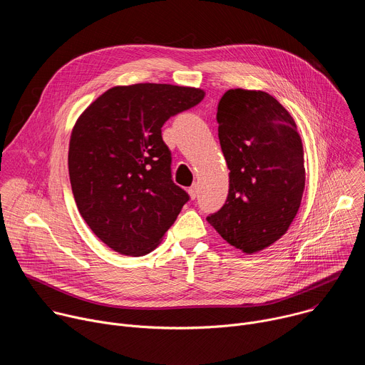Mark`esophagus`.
<instances>
[{
    "instance_id": "esophagus-1",
    "label": "esophagus",
    "mask_w": 365,
    "mask_h": 365,
    "mask_svg": "<svg viewBox=\"0 0 365 365\" xmlns=\"http://www.w3.org/2000/svg\"><path fill=\"white\" fill-rule=\"evenodd\" d=\"M197 189H199V187H197V183H193V185L187 189V192H189V195H190L192 199H195V197L197 196Z\"/></svg>"
}]
</instances>
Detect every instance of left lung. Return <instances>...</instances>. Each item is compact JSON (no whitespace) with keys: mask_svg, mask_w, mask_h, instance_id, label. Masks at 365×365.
Returning <instances> with one entry per match:
<instances>
[{"mask_svg":"<svg viewBox=\"0 0 365 365\" xmlns=\"http://www.w3.org/2000/svg\"><path fill=\"white\" fill-rule=\"evenodd\" d=\"M217 120L230 190L225 205L206 220L232 247L257 252L284 235L299 211L302 140L287 110L263 91H227Z\"/></svg>","mask_w":365,"mask_h":365,"instance_id":"1","label":"left lung"}]
</instances>
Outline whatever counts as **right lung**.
Segmentation results:
<instances>
[{
  "label": "right lung",
  "instance_id": "right-lung-1",
  "mask_svg": "<svg viewBox=\"0 0 365 365\" xmlns=\"http://www.w3.org/2000/svg\"><path fill=\"white\" fill-rule=\"evenodd\" d=\"M196 88L135 83L103 92L76 121L69 178L93 234L124 255L158 247L189 195L172 179L163 124L203 99Z\"/></svg>",
  "mask_w": 365,
  "mask_h": 365
}]
</instances>
